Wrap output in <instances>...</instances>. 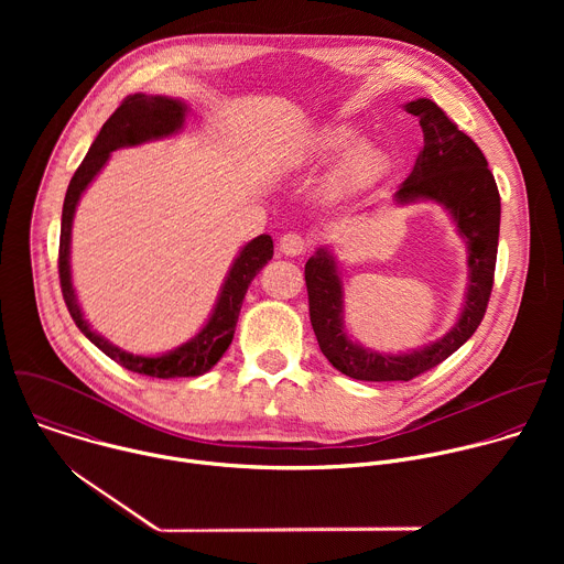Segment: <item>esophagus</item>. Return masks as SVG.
Listing matches in <instances>:
<instances>
[{
    "label": "esophagus",
    "instance_id": "1",
    "mask_svg": "<svg viewBox=\"0 0 564 564\" xmlns=\"http://www.w3.org/2000/svg\"><path fill=\"white\" fill-rule=\"evenodd\" d=\"M279 250H281L283 254H288V257H299V254H303V252L307 250V243H305V238H303L301 234L290 231V234H283V236H281Z\"/></svg>",
    "mask_w": 564,
    "mask_h": 564
}]
</instances>
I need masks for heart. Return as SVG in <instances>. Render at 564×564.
<instances>
[{"label":"heart","mask_w":564,"mask_h":564,"mask_svg":"<svg viewBox=\"0 0 564 564\" xmlns=\"http://www.w3.org/2000/svg\"><path fill=\"white\" fill-rule=\"evenodd\" d=\"M346 148L349 151L344 153L333 178L337 189L366 187L386 172V165H388L386 151L370 140L357 142V131L352 127H346V124L326 127L321 129L310 142V153L316 158H330L341 153Z\"/></svg>","instance_id":"obj_1"}]
</instances>
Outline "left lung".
I'll use <instances>...</instances> for the list:
<instances>
[{
  "mask_svg": "<svg viewBox=\"0 0 564 564\" xmlns=\"http://www.w3.org/2000/svg\"><path fill=\"white\" fill-rule=\"evenodd\" d=\"M420 118L424 149L411 176L394 194L399 205L435 200L444 205L468 250V288L457 324L437 341L404 355H386L348 339L344 283L333 254L318 248L305 263L310 321L321 352L359 381H411L462 348L485 318L496 274L500 236V192L479 147L429 98L404 107Z\"/></svg>",
  "mask_w": 564,
  "mask_h": 564,
  "instance_id": "1",
  "label": "left lung"
}]
</instances>
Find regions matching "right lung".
<instances>
[{
	"label": "right lung",
	"mask_w": 564,
	"mask_h": 564,
	"mask_svg": "<svg viewBox=\"0 0 564 564\" xmlns=\"http://www.w3.org/2000/svg\"><path fill=\"white\" fill-rule=\"evenodd\" d=\"M185 113H187V105L174 98L144 96V94L127 96L122 105L111 113V118L102 124L98 138L94 140L89 153L83 160V165H79L77 172L73 174L64 196V207H62L57 268H59V285H62L64 303L75 321V326L116 364L124 366L131 372H140L158 379L198 377L216 366V361L225 355V350L234 339L238 312H240V305H243L250 283L274 254V243L268 234H261L254 240H250V243L240 250V254L231 263V270L223 283L216 307L205 328L194 339H189L187 344L178 346L172 352H165L160 357H140V355L124 352L113 344H109L107 339H102L98 333H94L91 326L87 324V318L83 316V310H79V303L70 283V265H68L70 227H73L77 200L89 187V183L98 176V172L105 167L111 151L176 133L185 122Z\"/></svg>",
	"instance_id": "obj_1"
}]
</instances>
